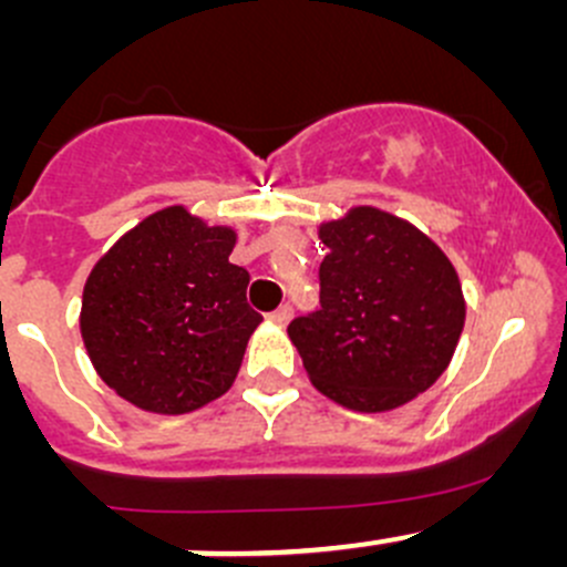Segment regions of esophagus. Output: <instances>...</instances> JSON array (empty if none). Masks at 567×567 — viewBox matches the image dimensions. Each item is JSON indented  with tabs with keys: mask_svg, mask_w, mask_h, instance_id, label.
<instances>
[{
	"mask_svg": "<svg viewBox=\"0 0 567 567\" xmlns=\"http://www.w3.org/2000/svg\"><path fill=\"white\" fill-rule=\"evenodd\" d=\"M290 316H293V307L282 305L279 310H274L271 316H268V320H271V323H277V326H285L290 320Z\"/></svg>",
	"mask_w": 567,
	"mask_h": 567,
	"instance_id": "1",
	"label": "esophagus"
}]
</instances>
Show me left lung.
<instances>
[{
    "label": "left lung",
    "mask_w": 567,
    "mask_h": 567,
    "mask_svg": "<svg viewBox=\"0 0 567 567\" xmlns=\"http://www.w3.org/2000/svg\"><path fill=\"white\" fill-rule=\"evenodd\" d=\"M320 310L290 320L307 375L353 411L409 403L447 370L466 305L442 249L409 221L353 208L320 227Z\"/></svg>",
    "instance_id": "1"
}]
</instances>
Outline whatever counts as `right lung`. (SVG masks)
Wrapping results in <instances>:
<instances>
[{"mask_svg":"<svg viewBox=\"0 0 567 567\" xmlns=\"http://www.w3.org/2000/svg\"><path fill=\"white\" fill-rule=\"evenodd\" d=\"M236 233L181 205L147 216L95 262L82 296V340L101 379L153 414H186L236 381L262 316Z\"/></svg>","mask_w":567,"mask_h":567,"instance_id":"right-lung-1","label":"right lung"}]
</instances>
